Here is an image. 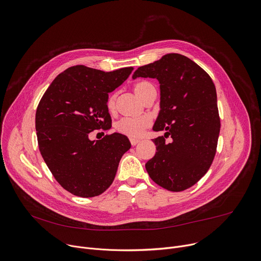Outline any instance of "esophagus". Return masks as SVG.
<instances>
[{"instance_id":"1","label":"esophagus","mask_w":261,"mask_h":261,"mask_svg":"<svg viewBox=\"0 0 261 261\" xmlns=\"http://www.w3.org/2000/svg\"><path fill=\"white\" fill-rule=\"evenodd\" d=\"M130 142L132 145H136L138 142H139V139H136V138H130Z\"/></svg>"}]
</instances>
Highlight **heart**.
Returning <instances> with one entry per match:
<instances>
[{
	"mask_svg": "<svg viewBox=\"0 0 261 261\" xmlns=\"http://www.w3.org/2000/svg\"><path fill=\"white\" fill-rule=\"evenodd\" d=\"M134 92L143 100L145 101L151 94L155 93V87L148 82H138L133 87ZM106 107L108 111H114L116 107V96L109 95L106 100ZM152 125V121L150 118L142 117L138 119L133 118H124L119 121L116 125V130L125 136L130 138H139L142 136L144 131L150 128Z\"/></svg>",
	"mask_w": 261,
	"mask_h": 261,
	"instance_id": "1",
	"label": "heart"
}]
</instances>
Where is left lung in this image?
<instances>
[{
    "instance_id": "obj_1",
    "label": "left lung",
    "mask_w": 261,
    "mask_h": 261,
    "mask_svg": "<svg viewBox=\"0 0 261 261\" xmlns=\"http://www.w3.org/2000/svg\"><path fill=\"white\" fill-rule=\"evenodd\" d=\"M136 77L159 81L161 109L153 129L166 131L153 139L157 153L146 171L168 191L189 189L207 172L217 152L221 122L215 85L200 66L179 54L137 68ZM168 137L172 141L165 143Z\"/></svg>"
}]
</instances>
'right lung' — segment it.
Wrapping results in <instances>:
<instances>
[{
  "label": "right lung",
  "mask_w": 261,
  "mask_h": 261,
  "mask_svg": "<svg viewBox=\"0 0 261 261\" xmlns=\"http://www.w3.org/2000/svg\"><path fill=\"white\" fill-rule=\"evenodd\" d=\"M133 68L104 72L72 66L54 80L36 110L39 151L57 181L80 197L102 194L113 184L120 160L131 147L127 136L106 134L90 140L94 130H108V93L120 87Z\"/></svg>",
  "instance_id": "1"
}]
</instances>
